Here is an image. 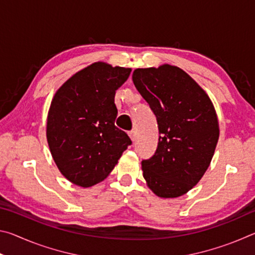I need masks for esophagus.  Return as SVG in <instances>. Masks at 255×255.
<instances>
[{"label":"esophagus","instance_id":"esophagus-1","mask_svg":"<svg viewBox=\"0 0 255 255\" xmlns=\"http://www.w3.org/2000/svg\"><path fill=\"white\" fill-rule=\"evenodd\" d=\"M128 135H129V137H130V139H131L132 141H135V140H136V131H135V130L129 131V132H128Z\"/></svg>","mask_w":255,"mask_h":255}]
</instances>
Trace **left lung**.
I'll return each instance as SVG.
<instances>
[{
	"instance_id": "1",
	"label": "left lung",
	"mask_w": 255,
	"mask_h": 255,
	"mask_svg": "<svg viewBox=\"0 0 255 255\" xmlns=\"http://www.w3.org/2000/svg\"><path fill=\"white\" fill-rule=\"evenodd\" d=\"M132 81L156 116L158 145L141 162L147 187L159 198H178L199 182L210 165L219 124L208 94L178 66L136 68Z\"/></svg>"
}]
</instances>
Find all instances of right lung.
<instances>
[{"label": "right lung", "instance_id": "1", "mask_svg": "<svg viewBox=\"0 0 255 255\" xmlns=\"http://www.w3.org/2000/svg\"><path fill=\"white\" fill-rule=\"evenodd\" d=\"M131 68L97 62L76 72L56 91L46 136L58 170L73 184L90 188L105 180L131 144L115 126L116 91Z\"/></svg>", "mask_w": 255, "mask_h": 255}]
</instances>
